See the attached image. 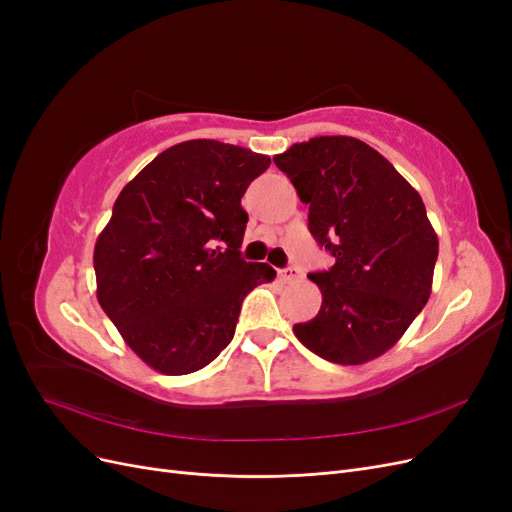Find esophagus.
Here are the masks:
<instances>
[{"instance_id": "1", "label": "esophagus", "mask_w": 512, "mask_h": 512, "mask_svg": "<svg viewBox=\"0 0 512 512\" xmlns=\"http://www.w3.org/2000/svg\"><path fill=\"white\" fill-rule=\"evenodd\" d=\"M277 277H280L282 282H294V280H299V277H301V271L294 269V267H288V269L277 271Z\"/></svg>"}]
</instances>
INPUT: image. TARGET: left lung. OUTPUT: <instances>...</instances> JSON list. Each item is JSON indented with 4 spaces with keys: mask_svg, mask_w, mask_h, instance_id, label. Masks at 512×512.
I'll return each mask as SVG.
<instances>
[{
    "mask_svg": "<svg viewBox=\"0 0 512 512\" xmlns=\"http://www.w3.org/2000/svg\"><path fill=\"white\" fill-rule=\"evenodd\" d=\"M309 205V232L335 265L309 273L322 292L299 342L337 365H361L397 344L421 314L438 260L423 198L376 149L316 136L273 158Z\"/></svg>",
    "mask_w": 512,
    "mask_h": 512,
    "instance_id": "obj_1",
    "label": "left lung"
}]
</instances>
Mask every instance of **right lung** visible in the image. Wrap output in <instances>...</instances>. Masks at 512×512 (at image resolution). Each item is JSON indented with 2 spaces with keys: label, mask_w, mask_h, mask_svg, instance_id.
<instances>
[{
  "label": "right lung",
  "mask_w": 512,
  "mask_h": 512,
  "mask_svg": "<svg viewBox=\"0 0 512 512\" xmlns=\"http://www.w3.org/2000/svg\"><path fill=\"white\" fill-rule=\"evenodd\" d=\"M271 158L185 141L149 162L113 205L94 250L98 301L126 344L160 374L203 369L228 344L241 303L273 282L245 262L241 198Z\"/></svg>",
  "instance_id": "add662e5"
}]
</instances>
